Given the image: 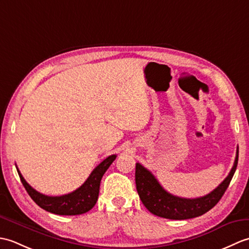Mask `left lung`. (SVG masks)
Segmentation results:
<instances>
[{"label": "left lung", "instance_id": "left-lung-1", "mask_svg": "<svg viewBox=\"0 0 249 249\" xmlns=\"http://www.w3.org/2000/svg\"><path fill=\"white\" fill-rule=\"evenodd\" d=\"M239 160V147L236 150L234 165L219 186L213 192L200 198L187 199L177 197L166 192L155 177L139 162L136 163V187L139 197L145 208L152 214L168 219H189L204 213L214 208L223 197L226 189L228 188L235 172Z\"/></svg>", "mask_w": 249, "mask_h": 249}]
</instances>
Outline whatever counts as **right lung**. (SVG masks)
Segmentation results:
<instances>
[{
    "label": "right lung",
    "instance_id": "add662e5",
    "mask_svg": "<svg viewBox=\"0 0 249 249\" xmlns=\"http://www.w3.org/2000/svg\"><path fill=\"white\" fill-rule=\"evenodd\" d=\"M116 155H110L104 160L89 174L87 181L80 187L73 190L72 193L63 196H55V197L43 195L37 192L25 181L18 168L17 171L21 182H22L30 197L41 209H44L47 212L57 215H80L89 212L96 204L100 181H102L105 172L107 171V169L114 161Z\"/></svg>",
    "mask_w": 249,
    "mask_h": 249
}]
</instances>
